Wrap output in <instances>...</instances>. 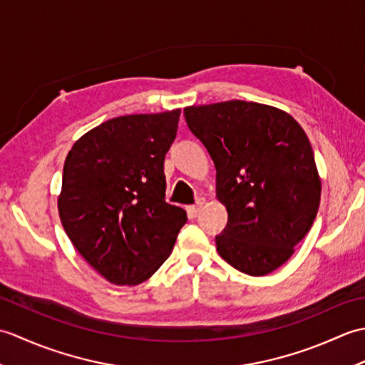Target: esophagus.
Returning <instances> with one entry per match:
<instances>
[{
  "label": "esophagus",
  "mask_w": 365,
  "mask_h": 365,
  "mask_svg": "<svg viewBox=\"0 0 365 365\" xmlns=\"http://www.w3.org/2000/svg\"><path fill=\"white\" fill-rule=\"evenodd\" d=\"M202 205L204 202H197L196 205H190L187 207V213H188V218H196V216L200 213V210H202Z\"/></svg>",
  "instance_id": "obj_1"
}]
</instances>
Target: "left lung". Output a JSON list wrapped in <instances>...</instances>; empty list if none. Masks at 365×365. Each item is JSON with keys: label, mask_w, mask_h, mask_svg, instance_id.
<instances>
[{"label": "left lung", "mask_w": 365, "mask_h": 365, "mask_svg": "<svg viewBox=\"0 0 365 365\" xmlns=\"http://www.w3.org/2000/svg\"><path fill=\"white\" fill-rule=\"evenodd\" d=\"M183 114L215 163L216 197L229 215L216 251L242 273H271L292 257L319 212L322 182L304 130L282 110L243 100Z\"/></svg>", "instance_id": "1"}]
</instances>
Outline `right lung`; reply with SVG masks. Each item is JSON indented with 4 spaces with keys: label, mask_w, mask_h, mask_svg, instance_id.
<instances>
[{
    "label": "right lung",
    "mask_w": 365,
    "mask_h": 365,
    "mask_svg": "<svg viewBox=\"0 0 365 365\" xmlns=\"http://www.w3.org/2000/svg\"><path fill=\"white\" fill-rule=\"evenodd\" d=\"M180 110L120 115L68 152L59 218L83 259L115 285L149 279L173 252L187 212L165 200V157Z\"/></svg>",
    "instance_id": "right-lung-1"
}]
</instances>
